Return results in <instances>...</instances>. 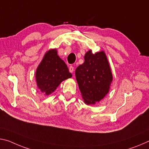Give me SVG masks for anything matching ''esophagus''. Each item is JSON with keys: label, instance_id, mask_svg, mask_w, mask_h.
I'll use <instances>...</instances> for the list:
<instances>
[{"label": "esophagus", "instance_id": "1", "mask_svg": "<svg viewBox=\"0 0 149 149\" xmlns=\"http://www.w3.org/2000/svg\"><path fill=\"white\" fill-rule=\"evenodd\" d=\"M69 71L70 72H73V71H74V67H72V66H70V67H69Z\"/></svg>", "mask_w": 149, "mask_h": 149}]
</instances>
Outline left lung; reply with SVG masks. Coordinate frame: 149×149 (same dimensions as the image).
<instances>
[{"label": "left lung", "mask_w": 149, "mask_h": 149, "mask_svg": "<svg viewBox=\"0 0 149 149\" xmlns=\"http://www.w3.org/2000/svg\"><path fill=\"white\" fill-rule=\"evenodd\" d=\"M75 76L82 96L86 104H94L108 93L112 73L104 52L93 54L90 50L84 55V62L75 70Z\"/></svg>", "instance_id": "left-lung-1"}]
</instances>
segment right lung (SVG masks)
<instances>
[{"label":"right lung","mask_w":149,"mask_h":149,"mask_svg":"<svg viewBox=\"0 0 149 149\" xmlns=\"http://www.w3.org/2000/svg\"><path fill=\"white\" fill-rule=\"evenodd\" d=\"M71 77L67 65L58 57L56 49L45 53L36 73L38 87L46 95L52 94L61 82Z\"/></svg>","instance_id":"add662e5"}]
</instances>
